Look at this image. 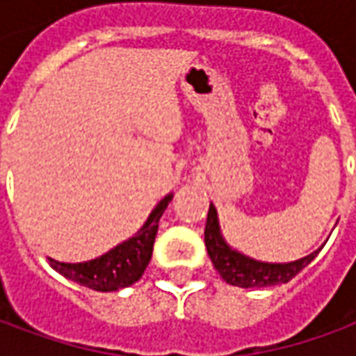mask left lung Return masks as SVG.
Masks as SVG:
<instances>
[{"mask_svg": "<svg viewBox=\"0 0 356 356\" xmlns=\"http://www.w3.org/2000/svg\"><path fill=\"white\" fill-rule=\"evenodd\" d=\"M204 242L208 248V255L216 270L221 275L225 282L238 286V288H267L276 284L290 282L299 270L313 261L321 248L307 255L303 259L291 263H261L250 259L246 255L238 254L236 250L227 246V242L219 232L217 223V211L213 206H209L206 231H204Z\"/></svg>", "mask_w": 356, "mask_h": 356, "instance_id": "left-lung-1", "label": "left lung"}]
</instances>
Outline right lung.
<instances>
[{"label": "right lung", "mask_w": 356, "mask_h": 356, "mask_svg": "<svg viewBox=\"0 0 356 356\" xmlns=\"http://www.w3.org/2000/svg\"><path fill=\"white\" fill-rule=\"evenodd\" d=\"M171 198L173 196L168 194L150 213L147 223L143 225V229L133 238L125 240L120 246L110 250L108 254L88 263H60L49 259V265L63 276L81 284V286H88L91 290L116 291L120 288L131 286L143 276L150 257H152L158 221L162 217L163 209L168 208Z\"/></svg>", "instance_id": "1"}]
</instances>
